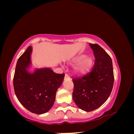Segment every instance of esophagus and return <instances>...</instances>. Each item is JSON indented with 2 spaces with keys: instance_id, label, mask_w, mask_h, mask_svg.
I'll list each match as a JSON object with an SVG mask.
<instances>
[{
  "instance_id": "1",
  "label": "esophagus",
  "mask_w": 134,
  "mask_h": 134,
  "mask_svg": "<svg viewBox=\"0 0 134 134\" xmlns=\"http://www.w3.org/2000/svg\"><path fill=\"white\" fill-rule=\"evenodd\" d=\"M68 79H70V77L67 74H65V77H64V80H68Z\"/></svg>"
}]
</instances>
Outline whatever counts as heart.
I'll return each mask as SVG.
<instances>
[{"mask_svg":"<svg viewBox=\"0 0 134 134\" xmlns=\"http://www.w3.org/2000/svg\"><path fill=\"white\" fill-rule=\"evenodd\" d=\"M86 57L85 55H80L74 59V62H81L76 67V71L79 74H85L87 72L92 64V58L90 57Z\"/></svg>","mask_w":134,"mask_h":134,"instance_id":"heart-1","label":"heart"}]
</instances>
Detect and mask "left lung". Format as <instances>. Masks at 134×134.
<instances>
[{
  "instance_id": "left-lung-1",
  "label": "left lung",
  "mask_w": 134,
  "mask_h": 134,
  "mask_svg": "<svg viewBox=\"0 0 134 134\" xmlns=\"http://www.w3.org/2000/svg\"><path fill=\"white\" fill-rule=\"evenodd\" d=\"M89 45L95 58L93 67L86 75L72 79V99L79 108L86 112L96 109L107 100L114 82L110 57L99 45Z\"/></svg>"
}]
</instances>
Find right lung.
<instances>
[{
	"instance_id": "1",
	"label": "right lung",
	"mask_w": 134,
	"mask_h": 134,
	"mask_svg": "<svg viewBox=\"0 0 134 134\" xmlns=\"http://www.w3.org/2000/svg\"><path fill=\"white\" fill-rule=\"evenodd\" d=\"M32 47H28L18 60L13 77V88L18 100L26 109L36 114L48 112L53 106L56 92L65 74H57L49 68L37 69L31 73Z\"/></svg>"
}]
</instances>
